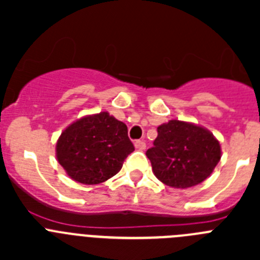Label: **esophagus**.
I'll list each match as a JSON object with an SVG mask.
<instances>
[{"mask_svg": "<svg viewBox=\"0 0 260 260\" xmlns=\"http://www.w3.org/2000/svg\"><path fill=\"white\" fill-rule=\"evenodd\" d=\"M134 146H135V148H137V150H139V151L146 150V143H144L143 141H137L134 143Z\"/></svg>", "mask_w": 260, "mask_h": 260, "instance_id": "1", "label": "esophagus"}]
</instances>
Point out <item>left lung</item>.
<instances>
[{"mask_svg": "<svg viewBox=\"0 0 260 260\" xmlns=\"http://www.w3.org/2000/svg\"><path fill=\"white\" fill-rule=\"evenodd\" d=\"M146 155L162 183L187 189L210 177L221 158V148L207 128L171 119L158 126L157 138Z\"/></svg>", "mask_w": 260, "mask_h": 260, "instance_id": "obj_1", "label": "left lung"}]
</instances>
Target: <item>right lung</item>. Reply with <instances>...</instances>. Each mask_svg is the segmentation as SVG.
Segmentation results:
<instances>
[{
  "label": "right lung",
  "mask_w": 260,
  "mask_h": 260,
  "mask_svg": "<svg viewBox=\"0 0 260 260\" xmlns=\"http://www.w3.org/2000/svg\"><path fill=\"white\" fill-rule=\"evenodd\" d=\"M134 151L127 126L108 112L91 114L62 132L56 156L70 178L96 185L116 176L125 158Z\"/></svg>",
  "instance_id": "right-lung-1"
}]
</instances>
